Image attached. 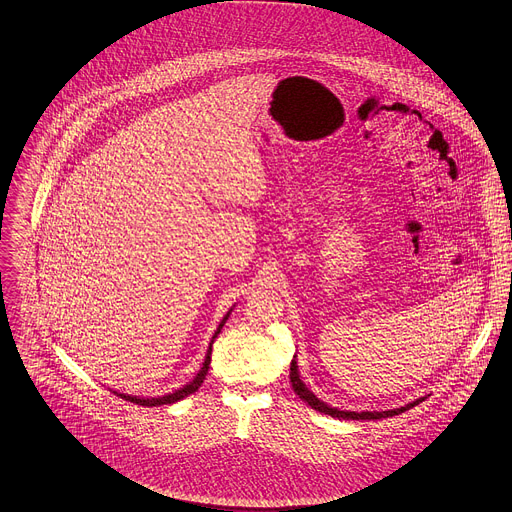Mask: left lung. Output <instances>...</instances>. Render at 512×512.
Instances as JSON below:
<instances>
[{"label": "left lung", "instance_id": "left-lung-1", "mask_svg": "<svg viewBox=\"0 0 512 512\" xmlns=\"http://www.w3.org/2000/svg\"><path fill=\"white\" fill-rule=\"evenodd\" d=\"M290 380H292L293 392H295L303 402H307L313 410H317V412H321V414H327V416H331V418H339V420H380V418H390V416H398V414H402V412L414 408L416 404H420V402L424 400V398H418V400H414V402H410V404H406V406H402V408L386 410V412H347V410H339V408L327 406L323 400H319V398L301 382L295 359H293L292 366H290Z\"/></svg>", "mask_w": 512, "mask_h": 512}]
</instances>
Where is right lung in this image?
Returning a JSON list of instances; mask_svg holds the SVG:
<instances>
[{"mask_svg":"<svg viewBox=\"0 0 512 512\" xmlns=\"http://www.w3.org/2000/svg\"><path fill=\"white\" fill-rule=\"evenodd\" d=\"M232 311V309H230ZM230 311L222 317V321H220L219 329L215 331V335H213V341H211V345H209V351H207V357H205V363L201 366V370L197 372V376L189 382V384H185L183 388H179V390H175V392H171V394H165V396H157V398H140V396H130V394H122V392H116L114 390V394H118L120 398H124V400H130V402H134V404H138V406H163V404H173V402H179V400H183L185 396H189V394H193L195 390H199V386L203 384V380H205V376H207V372H209V365H211V353H213V343H215V339L219 337L220 329H222V325L226 323V319H228V315H230Z\"/></svg>","mask_w":512,"mask_h":512,"instance_id":"right-lung-1","label":"right lung"}]
</instances>
